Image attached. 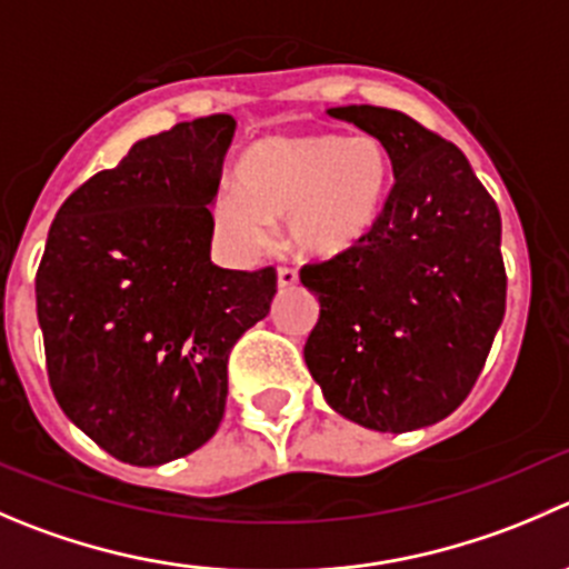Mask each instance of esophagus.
<instances>
[{
	"mask_svg": "<svg viewBox=\"0 0 569 569\" xmlns=\"http://www.w3.org/2000/svg\"><path fill=\"white\" fill-rule=\"evenodd\" d=\"M295 283H297V272H295V269L280 267L278 269V286H280V289H289V286H295Z\"/></svg>",
	"mask_w": 569,
	"mask_h": 569,
	"instance_id": "34e87169",
	"label": "esophagus"
}]
</instances>
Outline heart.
<instances>
[{
  "label": "heart",
  "mask_w": 569,
  "mask_h": 569,
  "mask_svg": "<svg viewBox=\"0 0 569 569\" xmlns=\"http://www.w3.org/2000/svg\"><path fill=\"white\" fill-rule=\"evenodd\" d=\"M389 178V156L372 136H269L241 156L239 189L213 197L211 222L236 256L261 250L272 222L286 219L291 250L306 258H336L372 233Z\"/></svg>",
  "instance_id": "1"
}]
</instances>
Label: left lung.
I'll return each instance as SVG.
<instances>
[{
    "label": "left lung",
    "mask_w": 569,
    "mask_h": 569,
    "mask_svg": "<svg viewBox=\"0 0 569 569\" xmlns=\"http://www.w3.org/2000/svg\"><path fill=\"white\" fill-rule=\"evenodd\" d=\"M383 144L395 186L356 250L302 267L319 300L306 363L350 422L406 433L467 400L506 313L500 211L456 144L400 110L341 104Z\"/></svg>",
    "instance_id": "left-lung-1"
}]
</instances>
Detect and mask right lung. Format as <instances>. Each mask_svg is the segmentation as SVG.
I'll return each instance as SVG.
<instances>
[{"instance_id": "1", "label": "right lung", "mask_w": 569, "mask_h": 569, "mask_svg": "<svg viewBox=\"0 0 569 569\" xmlns=\"http://www.w3.org/2000/svg\"><path fill=\"white\" fill-rule=\"evenodd\" d=\"M228 113L141 138L60 206L36 274L49 386L113 459L161 467L217 433L228 356L274 297V269L211 261Z\"/></svg>"}]
</instances>
